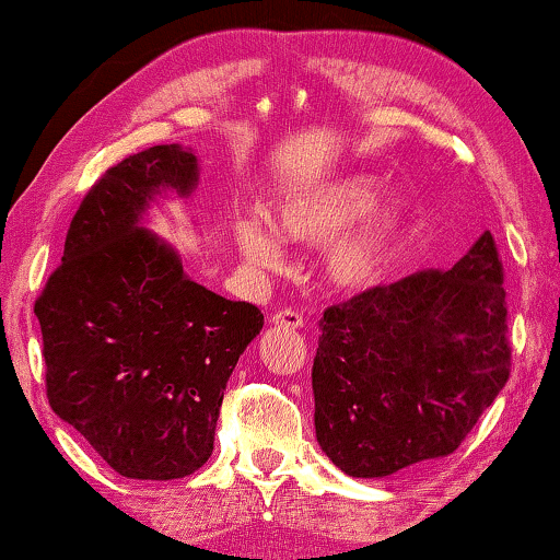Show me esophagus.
<instances>
[{
	"instance_id": "1",
	"label": "esophagus",
	"mask_w": 560,
	"mask_h": 560,
	"mask_svg": "<svg viewBox=\"0 0 560 560\" xmlns=\"http://www.w3.org/2000/svg\"><path fill=\"white\" fill-rule=\"evenodd\" d=\"M270 320L275 326H285V328H301L303 326V316L293 308H285V311H275Z\"/></svg>"
}]
</instances>
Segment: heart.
<instances>
[{
  "label": "heart",
  "mask_w": 560,
  "mask_h": 560,
  "mask_svg": "<svg viewBox=\"0 0 560 560\" xmlns=\"http://www.w3.org/2000/svg\"><path fill=\"white\" fill-rule=\"evenodd\" d=\"M374 198V180L347 178L334 186L295 196L280 209V232L293 242L320 244L336 232L362 217ZM397 224L395 211H382L366 219L354 232L341 236L326 255V275L336 285L354 288L374 280L385 262L387 247L393 242ZM234 240L242 255L257 270L272 272L285 265V249L278 234L257 219H240L234 224Z\"/></svg>",
  "instance_id": "obj_1"
}]
</instances>
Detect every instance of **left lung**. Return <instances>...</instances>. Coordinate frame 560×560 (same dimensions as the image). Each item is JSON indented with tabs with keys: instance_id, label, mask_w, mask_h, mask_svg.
<instances>
[{
	"instance_id": "obj_1",
	"label": "left lung",
	"mask_w": 560,
	"mask_h": 560,
	"mask_svg": "<svg viewBox=\"0 0 560 560\" xmlns=\"http://www.w3.org/2000/svg\"><path fill=\"white\" fill-rule=\"evenodd\" d=\"M485 232L451 270L334 303L313 359L316 435L349 477H389L462 446L508 385V290Z\"/></svg>"
}]
</instances>
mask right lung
I'll use <instances>...</instances> for the list:
<instances>
[{
    "label": "right lung",
    "instance_id": "add662e5",
    "mask_svg": "<svg viewBox=\"0 0 560 560\" xmlns=\"http://www.w3.org/2000/svg\"><path fill=\"white\" fill-rule=\"evenodd\" d=\"M196 175L178 144L112 165L35 301L50 408L129 479H180L209 462L226 382L265 326L257 305L188 280L175 252L137 226L160 188L186 196Z\"/></svg>",
    "mask_w": 560,
    "mask_h": 560
}]
</instances>
